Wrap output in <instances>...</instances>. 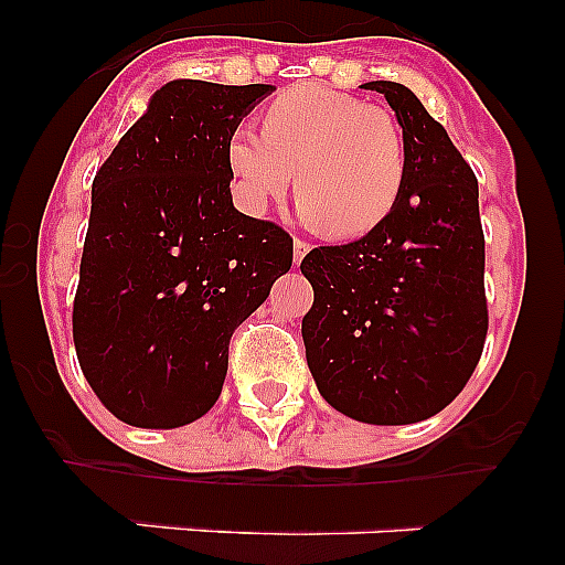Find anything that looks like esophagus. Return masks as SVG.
<instances>
[{"mask_svg":"<svg viewBox=\"0 0 565 565\" xmlns=\"http://www.w3.org/2000/svg\"><path fill=\"white\" fill-rule=\"evenodd\" d=\"M308 252H311V243H306L302 237L294 239V263H302V257H306Z\"/></svg>","mask_w":565,"mask_h":565,"instance_id":"34e87169","label":"esophagus"}]
</instances>
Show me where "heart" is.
I'll return each mask as SVG.
<instances>
[{"mask_svg":"<svg viewBox=\"0 0 565 565\" xmlns=\"http://www.w3.org/2000/svg\"><path fill=\"white\" fill-rule=\"evenodd\" d=\"M226 167L252 214L282 198L297 169L306 221L331 237H362L402 201L411 154L391 109L326 84H297L268 104L263 132H232Z\"/></svg>","mask_w":565,"mask_h":565,"instance_id":"obj_1","label":"heart"}]
</instances>
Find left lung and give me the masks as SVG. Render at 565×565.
I'll return each instance as SVG.
<instances>
[{"instance_id":"8db88e82","label":"left lung","mask_w":565,"mask_h":565,"mask_svg":"<svg viewBox=\"0 0 565 565\" xmlns=\"http://www.w3.org/2000/svg\"><path fill=\"white\" fill-rule=\"evenodd\" d=\"M407 138V183L382 226L302 259L313 306L306 359L333 411L367 424L441 413L476 371L489 328L476 172L411 89L371 82Z\"/></svg>"}]
</instances>
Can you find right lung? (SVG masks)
<instances>
[{"mask_svg": "<svg viewBox=\"0 0 565 565\" xmlns=\"http://www.w3.org/2000/svg\"><path fill=\"white\" fill-rule=\"evenodd\" d=\"M271 89L163 84L96 172L73 342L98 402L132 427L206 416L234 328L291 268V234L237 212L228 189V138Z\"/></svg>", "mask_w": 565, "mask_h": 565, "instance_id": "obj_1", "label": "right lung"}]
</instances>
